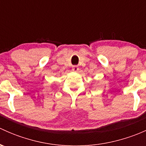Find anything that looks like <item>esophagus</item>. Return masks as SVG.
I'll use <instances>...</instances> for the list:
<instances>
[{
    "instance_id": "esophagus-1",
    "label": "esophagus",
    "mask_w": 146,
    "mask_h": 146,
    "mask_svg": "<svg viewBox=\"0 0 146 146\" xmlns=\"http://www.w3.org/2000/svg\"><path fill=\"white\" fill-rule=\"evenodd\" d=\"M72 70H73V71H75V72H77L78 70H79L78 66H73V68H72Z\"/></svg>"
}]
</instances>
